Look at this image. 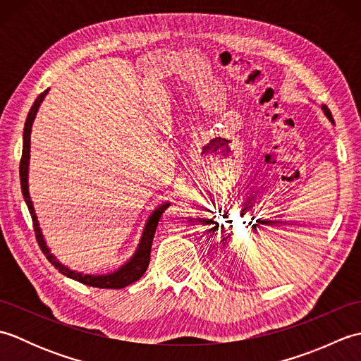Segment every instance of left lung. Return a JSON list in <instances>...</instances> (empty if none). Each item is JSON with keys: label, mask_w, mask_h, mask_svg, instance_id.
Listing matches in <instances>:
<instances>
[{"label": "left lung", "mask_w": 361, "mask_h": 361, "mask_svg": "<svg viewBox=\"0 0 361 361\" xmlns=\"http://www.w3.org/2000/svg\"><path fill=\"white\" fill-rule=\"evenodd\" d=\"M321 110H323V111H324V114H326V116H327V119H329V121H331V122H332V124H335V122H334V118H332V113H331V110H329L326 105H321Z\"/></svg>", "instance_id": "8db88e82"}]
</instances>
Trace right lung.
Here are the masks:
<instances>
[{
  "label": "right lung",
  "mask_w": 361,
  "mask_h": 361,
  "mask_svg": "<svg viewBox=\"0 0 361 361\" xmlns=\"http://www.w3.org/2000/svg\"><path fill=\"white\" fill-rule=\"evenodd\" d=\"M48 91L49 90H44L43 93L35 99L34 105L30 106V111L27 114L26 124H25V132H23V153H21V161H20L21 192H23V197H25V202L27 204L30 217H32L37 242H38V245H40V248L43 251V255L46 256V259H48L49 262L54 267H56L60 273L65 274L66 278H71L74 281L85 283V286L97 287V288H124V287L130 286V283L136 282L145 273V270H147L149 262H150L152 242H153V237H155L158 221L161 219V214H163L169 208V206H171V203L166 202L163 204H159L158 208L150 214L147 224H145V226H144L141 240H140V243H137V248L135 251V255L128 259V262H126L124 265L119 267L116 271L109 273V274H83V273H79V271L70 270V268L65 267L63 264H60L59 260L56 259V256H54L51 250L48 248V245H46V242H44V237L42 234L40 225H38L32 200H30L29 183H27L29 158H30V130H32V122L35 119V114H37L38 109H40L44 96L48 94Z\"/></svg>",
  "instance_id": "right-lung-1"
}]
</instances>
